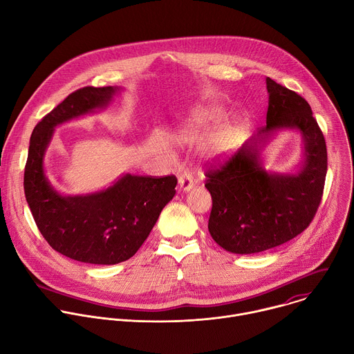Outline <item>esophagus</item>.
<instances>
[{"label":"esophagus","mask_w":354,"mask_h":354,"mask_svg":"<svg viewBox=\"0 0 354 354\" xmlns=\"http://www.w3.org/2000/svg\"><path fill=\"white\" fill-rule=\"evenodd\" d=\"M178 183H179V187H180V190H183V192H189V190L193 187V185H194V180H193V175H192L190 172H187V171L182 172V174L179 175Z\"/></svg>","instance_id":"1"}]
</instances>
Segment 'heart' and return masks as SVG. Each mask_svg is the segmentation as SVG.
<instances>
[{
	"instance_id": "1",
	"label": "heart",
	"mask_w": 354,
	"mask_h": 354,
	"mask_svg": "<svg viewBox=\"0 0 354 354\" xmlns=\"http://www.w3.org/2000/svg\"><path fill=\"white\" fill-rule=\"evenodd\" d=\"M217 118H218V113H216L214 111H205L196 116L192 127L197 131H207L214 126V123L217 122ZM218 144L223 151H228L234 145V134L230 130L220 131Z\"/></svg>"
}]
</instances>
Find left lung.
Wrapping results in <instances>:
<instances>
[{"mask_svg": "<svg viewBox=\"0 0 354 354\" xmlns=\"http://www.w3.org/2000/svg\"><path fill=\"white\" fill-rule=\"evenodd\" d=\"M266 88V126L206 171L205 186L213 198L210 235L239 255L272 249L304 231L319 207L328 169L325 137L307 100L269 77ZM283 128L298 129L305 141V164L295 176L272 174L261 167V148Z\"/></svg>", "mask_w": 354, "mask_h": 354, "instance_id": "left-lung-1", "label": "left lung"}]
</instances>
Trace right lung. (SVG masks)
<instances>
[{
  "mask_svg": "<svg viewBox=\"0 0 354 354\" xmlns=\"http://www.w3.org/2000/svg\"><path fill=\"white\" fill-rule=\"evenodd\" d=\"M116 86H84L70 93L33 129L24 189L35 223L59 254L84 263L130 259L175 196L178 179L126 174L112 186L85 196H62L44 175L43 158L55 127L109 105Z\"/></svg>",
  "mask_w": 354,
  "mask_h": 354,
  "instance_id": "add662e5",
  "label": "right lung"
}]
</instances>
